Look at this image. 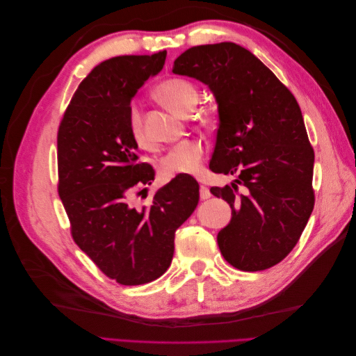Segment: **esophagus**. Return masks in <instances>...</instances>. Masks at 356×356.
Masks as SVG:
<instances>
[{
    "label": "esophagus",
    "mask_w": 356,
    "mask_h": 356,
    "mask_svg": "<svg viewBox=\"0 0 356 356\" xmlns=\"http://www.w3.org/2000/svg\"><path fill=\"white\" fill-rule=\"evenodd\" d=\"M199 196H200V199H202V200H204V199H209V197H211V191H209V188H208V187H204V186H200V188H199Z\"/></svg>",
    "instance_id": "1"
}]
</instances>
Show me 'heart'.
Masks as SVG:
<instances>
[{"label":"heart","instance_id":"1","mask_svg":"<svg viewBox=\"0 0 356 356\" xmlns=\"http://www.w3.org/2000/svg\"><path fill=\"white\" fill-rule=\"evenodd\" d=\"M156 96L168 105L169 108L179 114H190L199 99V92L195 84L182 77H172L161 81L156 88ZM208 114L203 118L208 120ZM129 134L138 144L145 143V131L143 124V114L138 104L129 106L127 113ZM207 153V147L200 139H186L172 147L160 160V172L170 179L177 175H195L202 168V161Z\"/></svg>","mask_w":356,"mask_h":356}]
</instances>
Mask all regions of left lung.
Segmentation results:
<instances>
[{
	"mask_svg": "<svg viewBox=\"0 0 356 356\" xmlns=\"http://www.w3.org/2000/svg\"><path fill=\"white\" fill-rule=\"evenodd\" d=\"M172 71L208 84L218 104L209 169L238 175L232 186L211 187L232 208L217 236L222 257L243 272L276 266L297 245L315 204V153L297 99L234 42L191 47Z\"/></svg>",
	"mask_w": 356,
	"mask_h": 356,
	"instance_id": "obj_1",
	"label": "left lung"
}]
</instances>
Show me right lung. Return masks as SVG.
Listing matches in <instances>:
<instances>
[{
  "label": "right lung",
  "mask_w": 356,
  "mask_h": 356,
  "mask_svg": "<svg viewBox=\"0 0 356 356\" xmlns=\"http://www.w3.org/2000/svg\"><path fill=\"white\" fill-rule=\"evenodd\" d=\"M165 60L166 51L104 60L79 84L58 131V193L72 239L120 285L148 284L168 270L175 232L199 202L190 175L159 188L148 207L131 199L154 181V169L135 153L129 106Z\"/></svg>",
  "instance_id": "obj_1"
}]
</instances>
